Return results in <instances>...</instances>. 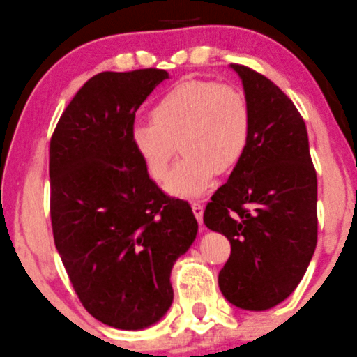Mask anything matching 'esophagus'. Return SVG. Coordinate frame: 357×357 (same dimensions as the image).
<instances>
[{"label":"esophagus","instance_id":"obj_1","mask_svg":"<svg viewBox=\"0 0 357 357\" xmlns=\"http://www.w3.org/2000/svg\"><path fill=\"white\" fill-rule=\"evenodd\" d=\"M191 210H193V213H195V217H197L198 222L202 224V220H204V205L193 204V205H191Z\"/></svg>","mask_w":357,"mask_h":357}]
</instances>
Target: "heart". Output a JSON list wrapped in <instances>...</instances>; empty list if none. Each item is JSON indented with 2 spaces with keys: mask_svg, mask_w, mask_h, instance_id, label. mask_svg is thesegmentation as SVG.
<instances>
[{
  "mask_svg": "<svg viewBox=\"0 0 357 357\" xmlns=\"http://www.w3.org/2000/svg\"><path fill=\"white\" fill-rule=\"evenodd\" d=\"M152 121L135 123L130 140L145 171L164 181L178 144L183 159L166 183L171 197L193 200L245 155L251 107L245 93L217 82L188 80L167 90L150 111Z\"/></svg>",
  "mask_w": 357,
  "mask_h": 357,
  "instance_id": "b5f03b06",
  "label": "heart"
}]
</instances>
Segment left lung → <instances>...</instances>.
<instances>
[{
  "label": "left lung",
  "mask_w": 357,
  "mask_h": 357,
  "mask_svg": "<svg viewBox=\"0 0 357 357\" xmlns=\"http://www.w3.org/2000/svg\"><path fill=\"white\" fill-rule=\"evenodd\" d=\"M251 107L248 149L213 193L205 226L231 243L219 273L224 298L265 311L292 294L317 248V172L306 125L292 100L267 77L229 65Z\"/></svg>",
  "instance_id": "8db88e82"
}]
</instances>
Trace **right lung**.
I'll list each match as a JSON object with an SVG mask.
<instances>
[{"label":"right lung","mask_w":357,"mask_h":357,"mask_svg":"<svg viewBox=\"0 0 357 357\" xmlns=\"http://www.w3.org/2000/svg\"><path fill=\"white\" fill-rule=\"evenodd\" d=\"M166 78L155 68L96 75L51 138L56 250L85 310L119 330L167 313L171 270L198 232L188 202L160 191L130 140L135 112Z\"/></svg>","instance_id":"right-lung-1"}]
</instances>
